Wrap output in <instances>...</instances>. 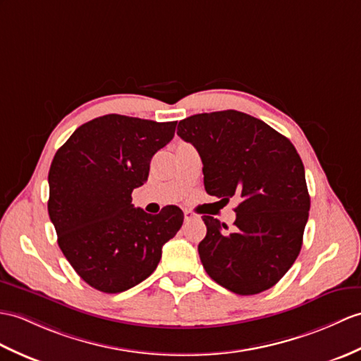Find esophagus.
<instances>
[{
  "instance_id": "1",
  "label": "esophagus",
  "mask_w": 361,
  "mask_h": 361,
  "mask_svg": "<svg viewBox=\"0 0 361 361\" xmlns=\"http://www.w3.org/2000/svg\"><path fill=\"white\" fill-rule=\"evenodd\" d=\"M197 219H198L197 214L190 212V211H184V220H186V221H192V220H197Z\"/></svg>"
}]
</instances>
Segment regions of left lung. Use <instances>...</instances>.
Listing matches in <instances>:
<instances>
[{"label": "left lung", "mask_w": 361, "mask_h": 361, "mask_svg": "<svg viewBox=\"0 0 361 361\" xmlns=\"http://www.w3.org/2000/svg\"><path fill=\"white\" fill-rule=\"evenodd\" d=\"M177 133L198 150L207 194L241 200L233 232L203 215L207 232L198 254L207 275L238 295L272 288L300 254L311 207L297 149L238 111L192 115L178 123Z\"/></svg>", "instance_id": "8db88e82"}]
</instances>
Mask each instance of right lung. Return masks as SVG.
Here are the masks:
<instances>
[{
    "label": "right lung",
    "instance_id": "add662e5",
    "mask_svg": "<svg viewBox=\"0 0 361 361\" xmlns=\"http://www.w3.org/2000/svg\"><path fill=\"white\" fill-rule=\"evenodd\" d=\"M177 121L104 115L75 130L49 171L47 211L58 246L89 286L118 294L146 280L184 215L166 206L158 215L132 204V190L149 177L152 157L173 138Z\"/></svg>",
    "mask_w": 361,
    "mask_h": 361
}]
</instances>
